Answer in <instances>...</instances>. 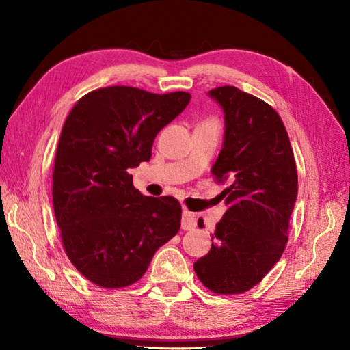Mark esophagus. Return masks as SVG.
Segmentation results:
<instances>
[{
    "label": "esophagus",
    "instance_id": "esophagus-1",
    "mask_svg": "<svg viewBox=\"0 0 350 350\" xmlns=\"http://www.w3.org/2000/svg\"><path fill=\"white\" fill-rule=\"evenodd\" d=\"M198 225L196 215L188 210H183L182 213V228L183 230H193Z\"/></svg>",
    "mask_w": 350,
    "mask_h": 350
}]
</instances>
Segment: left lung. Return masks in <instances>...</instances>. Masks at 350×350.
Segmentation results:
<instances>
[{
  "label": "left lung",
  "instance_id": "left-lung-1",
  "mask_svg": "<svg viewBox=\"0 0 350 350\" xmlns=\"http://www.w3.org/2000/svg\"><path fill=\"white\" fill-rule=\"evenodd\" d=\"M208 96L224 111V144L211 174L228 182L219 194L227 211L194 271L211 292L234 295L256 286L280 260L298 174L286 126L270 105L234 86L216 88Z\"/></svg>",
  "mask_w": 350,
  "mask_h": 350
}]
</instances>
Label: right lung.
Here are the masks:
<instances>
[{
	"label": "right lung",
	"instance_id": "1",
	"mask_svg": "<svg viewBox=\"0 0 350 350\" xmlns=\"http://www.w3.org/2000/svg\"><path fill=\"white\" fill-rule=\"evenodd\" d=\"M189 98L188 92L102 88L83 96L64 122L52 180L54 213L69 260L100 287L137 282L154 253L179 232V200L144 196L128 170L150 161L156 135Z\"/></svg>",
	"mask_w": 350,
	"mask_h": 350
}]
</instances>
